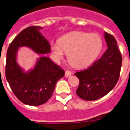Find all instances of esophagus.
I'll return each mask as SVG.
<instances>
[{
	"label": "esophagus",
	"mask_w": 130,
	"mask_h": 130,
	"mask_svg": "<svg viewBox=\"0 0 130 130\" xmlns=\"http://www.w3.org/2000/svg\"><path fill=\"white\" fill-rule=\"evenodd\" d=\"M71 75V73L69 71H65V76H66L67 78L69 77Z\"/></svg>",
	"instance_id": "34e87169"
}]
</instances>
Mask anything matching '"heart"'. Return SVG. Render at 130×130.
Returning a JSON list of instances; mask_svg holds the SVG:
<instances>
[{
  "mask_svg": "<svg viewBox=\"0 0 130 130\" xmlns=\"http://www.w3.org/2000/svg\"><path fill=\"white\" fill-rule=\"evenodd\" d=\"M102 47V40L98 34L73 31L62 36L57 43L52 44L50 49L56 61L61 59L65 53L72 66L83 68L95 59Z\"/></svg>",
  "mask_w": 130,
  "mask_h": 130,
  "instance_id": "1",
  "label": "heart"
}]
</instances>
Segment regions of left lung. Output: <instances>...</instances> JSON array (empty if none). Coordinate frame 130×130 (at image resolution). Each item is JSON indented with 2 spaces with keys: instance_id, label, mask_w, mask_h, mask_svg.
Segmentation results:
<instances>
[{
  "instance_id": "obj_1",
  "label": "left lung",
  "mask_w": 130,
  "mask_h": 130,
  "mask_svg": "<svg viewBox=\"0 0 130 130\" xmlns=\"http://www.w3.org/2000/svg\"><path fill=\"white\" fill-rule=\"evenodd\" d=\"M104 36L108 48L102 57L88 69L74 74L80 81L76 94L86 101L105 96L114 88L119 78L122 58L117 42L108 32H105Z\"/></svg>"
}]
</instances>
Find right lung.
<instances>
[{
	"instance_id": "add662e5",
	"label": "right lung",
	"mask_w": 130,
	"mask_h": 130,
	"mask_svg": "<svg viewBox=\"0 0 130 130\" xmlns=\"http://www.w3.org/2000/svg\"><path fill=\"white\" fill-rule=\"evenodd\" d=\"M41 27L32 26L18 34L9 46L6 61V78L20 101L28 105L38 106L48 101L52 95L57 81L65 71L46 56L37 59L32 69L25 72L16 61L20 47L26 46L38 54H49L50 45L40 33Z\"/></svg>"
}]
</instances>
